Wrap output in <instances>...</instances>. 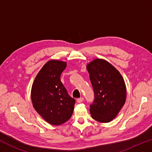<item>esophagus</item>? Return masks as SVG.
<instances>
[{"mask_svg":"<svg viewBox=\"0 0 152 152\" xmlns=\"http://www.w3.org/2000/svg\"><path fill=\"white\" fill-rule=\"evenodd\" d=\"M83 100H84V98H83V97L79 98H78V99H77V102H78V103H81V102H82Z\"/></svg>","mask_w":152,"mask_h":152,"instance_id":"1","label":"esophagus"}]
</instances>
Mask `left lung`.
<instances>
[{
    "mask_svg": "<svg viewBox=\"0 0 152 152\" xmlns=\"http://www.w3.org/2000/svg\"><path fill=\"white\" fill-rule=\"evenodd\" d=\"M94 91L90 105L91 116L100 123H109L116 118L125 104L127 89L121 73L104 59L96 58L87 65Z\"/></svg>",
    "mask_w": 152,
    "mask_h": 152,
    "instance_id": "left-lung-1",
    "label": "left lung"
}]
</instances>
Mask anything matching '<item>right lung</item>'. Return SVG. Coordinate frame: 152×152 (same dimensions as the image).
<instances>
[{"mask_svg":"<svg viewBox=\"0 0 152 152\" xmlns=\"http://www.w3.org/2000/svg\"><path fill=\"white\" fill-rule=\"evenodd\" d=\"M67 63L51 60L45 64L32 84L31 98L33 107L46 122L60 125L71 118L75 100L69 96L61 81V74Z\"/></svg>","mask_w":152,"mask_h":152,"instance_id":"obj_1","label":"right lung"}]
</instances>
